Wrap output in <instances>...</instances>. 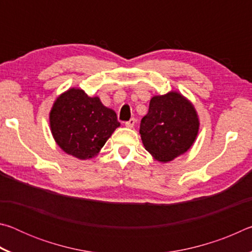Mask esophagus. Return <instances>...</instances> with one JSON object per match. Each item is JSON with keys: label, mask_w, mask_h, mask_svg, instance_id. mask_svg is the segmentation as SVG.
I'll use <instances>...</instances> for the list:
<instances>
[{"label": "esophagus", "mask_w": 252, "mask_h": 252, "mask_svg": "<svg viewBox=\"0 0 252 252\" xmlns=\"http://www.w3.org/2000/svg\"><path fill=\"white\" fill-rule=\"evenodd\" d=\"M135 122H136L135 119L132 118V119H130L129 121L126 122V126H127V127H133V126H135Z\"/></svg>", "instance_id": "obj_1"}]
</instances>
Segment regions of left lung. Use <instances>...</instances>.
<instances>
[{"mask_svg":"<svg viewBox=\"0 0 252 252\" xmlns=\"http://www.w3.org/2000/svg\"><path fill=\"white\" fill-rule=\"evenodd\" d=\"M198 130L193 105L178 92L153 96L140 123L144 148L161 162L171 161L189 150Z\"/></svg>","mask_w":252,"mask_h":252,"instance_id":"1","label":"left lung"}]
</instances>
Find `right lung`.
<instances>
[{"label":"right lung","mask_w":252,"mask_h":252,"mask_svg":"<svg viewBox=\"0 0 252 252\" xmlns=\"http://www.w3.org/2000/svg\"><path fill=\"white\" fill-rule=\"evenodd\" d=\"M50 126L63 151L85 160L99 153L120 122L116 112L105 108L99 97H90L73 88L54 102Z\"/></svg>","instance_id":"right-lung-1"}]
</instances>
